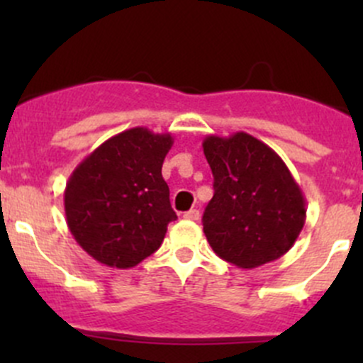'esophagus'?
I'll return each mask as SVG.
<instances>
[{
  "mask_svg": "<svg viewBox=\"0 0 363 363\" xmlns=\"http://www.w3.org/2000/svg\"><path fill=\"white\" fill-rule=\"evenodd\" d=\"M184 219H189V221H199L200 211H199V208H191V211L184 212Z\"/></svg>",
  "mask_w": 363,
  "mask_h": 363,
  "instance_id": "obj_1",
  "label": "esophagus"
}]
</instances>
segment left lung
I'll return each instance as SVG.
<instances>
[{
	"mask_svg": "<svg viewBox=\"0 0 363 363\" xmlns=\"http://www.w3.org/2000/svg\"><path fill=\"white\" fill-rule=\"evenodd\" d=\"M202 147L214 175L203 233L216 255L255 269L290 251L306 223V200L281 156L244 131L208 135Z\"/></svg>",
	"mask_w": 363,
	"mask_h": 363,
	"instance_id": "left-lung-1",
	"label": "left lung"
}]
</instances>
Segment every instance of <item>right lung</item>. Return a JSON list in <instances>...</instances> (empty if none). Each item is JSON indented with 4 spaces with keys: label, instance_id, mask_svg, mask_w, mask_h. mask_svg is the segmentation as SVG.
Here are the masks:
<instances>
[{
    "label": "right lung",
    "instance_id": "1",
    "mask_svg": "<svg viewBox=\"0 0 363 363\" xmlns=\"http://www.w3.org/2000/svg\"><path fill=\"white\" fill-rule=\"evenodd\" d=\"M174 138L131 128L86 156L65 189L73 239L96 262L131 269L161 246L177 219L161 167Z\"/></svg>",
    "mask_w": 363,
    "mask_h": 363
}]
</instances>
